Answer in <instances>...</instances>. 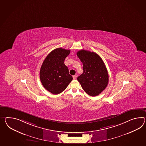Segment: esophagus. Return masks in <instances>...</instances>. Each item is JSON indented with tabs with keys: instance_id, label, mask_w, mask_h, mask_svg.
<instances>
[{
	"instance_id": "obj_1",
	"label": "esophagus",
	"mask_w": 146,
	"mask_h": 146,
	"mask_svg": "<svg viewBox=\"0 0 146 146\" xmlns=\"http://www.w3.org/2000/svg\"><path fill=\"white\" fill-rule=\"evenodd\" d=\"M73 79H74V80H75V79L76 78H77V76H76V75H73Z\"/></svg>"
}]
</instances>
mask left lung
I'll list each match as a JSON object with an SVG mask.
<instances>
[{
    "label": "left lung",
    "instance_id": "1",
    "mask_svg": "<svg viewBox=\"0 0 146 146\" xmlns=\"http://www.w3.org/2000/svg\"><path fill=\"white\" fill-rule=\"evenodd\" d=\"M77 56L83 63V73L77 80L82 89L92 96H98L106 88L109 75L103 60L98 54L82 50Z\"/></svg>",
    "mask_w": 146,
    "mask_h": 146
}]
</instances>
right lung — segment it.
Segmentation results:
<instances>
[{"label": "right lung", "instance_id": "add662e5", "mask_svg": "<svg viewBox=\"0 0 146 146\" xmlns=\"http://www.w3.org/2000/svg\"><path fill=\"white\" fill-rule=\"evenodd\" d=\"M70 50L57 48L48 54L40 69V82L44 88L53 94H58L67 88L73 80L64 64Z\"/></svg>", "mask_w": 146, "mask_h": 146}]
</instances>
